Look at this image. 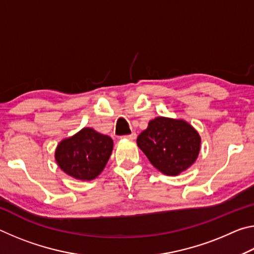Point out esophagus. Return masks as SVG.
Returning a JSON list of instances; mask_svg holds the SVG:
<instances>
[{
	"label": "esophagus",
	"instance_id": "esophagus-1",
	"mask_svg": "<svg viewBox=\"0 0 254 254\" xmlns=\"http://www.w3.org/2000/svg\"><path fill=\"white\" fill-rule=\"evenodd\" d=\"M124 137H127L128 140H134L135 139V133L132 132L131 134H127V135H124Z\"/></svg>",
	"mask_w": 254,
	"mask_h": 254
}]
</instances>
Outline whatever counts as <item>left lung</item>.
Listing matches in <instances>:
<instances>
[{
	"mask_svg": "<svg viewBox=\"0 0 254 254\" xmlns=\"http://www.w3.org/2000/svg\"><path fill=\"white\" fill-rule=\"evenodd\" d=\"M149 161L162 174L177 176L196 161L200 150V136L184 120L159 117L136 139Z\"/></svg>",
	"mask_w": 254,
	"mask_h": 254,
	"instance_id": "left-lung-1",
	"label": "left lung"
}]
</instances>
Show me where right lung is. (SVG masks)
Returning <instances> with one entry per match:
<instances>
[{"instance_id":"add662e5","label":"right lung","mask_w":254,"mask_h":254,"mask_svg":"<svg viewBox=\"0 0 254 254\" xmlns=\"http://www.w3.org/2000/svg\"><path fill=\"white\" fill-rule=\"evenodd\" d=\"M113 150V140L92 127H84L75 135L59 142L55 152L58 166L79 180H92L100 175Z\"/></svg>"}]
</instances>
